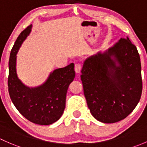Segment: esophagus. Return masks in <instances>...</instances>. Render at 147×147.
<instances>
[{
	"mask_svg": "<svg viewBox=\"0 0 147 147\" xmlns=\"http://www.w3.org/2000/svg\"><path fill=\"white\" fill-rule=\"evenodd\" d=\"M81 68H82V65H81V64H80V63H76L75 65V70L76 72V73L79 74L80 72Z\"/></svg>",
	"mask_w": 147,
	"mask_h": 147,
	"instance_id": "34e87169",
	"label": "esophagus"
}]
</instances>
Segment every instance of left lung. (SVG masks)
Listing matches in <instances>:
<instances>
[{"mask_svg":"<svg viewBox=\"0 0 147 147\" xmlns=\"http://www.w3.org/2000/svg\"><path fill=\"white\" fill-rule=\"evenodd\" d=\"M141 70L139 53L128 37L86 59L80 78L92 115L103 123L127 117L142 95Z\"/></svg>","mask_w":147,"mask_h":147,"instance_id":"1","label":"left lung"}]
</instances>
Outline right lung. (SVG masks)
<instances>
[{
	"instance_id": "obj_1",
	"label": "right lung",
	"mask_w": 147,
	"mask_h": 147,
	"mask_svg": "<svg viewBox=\"0 0 147 147\" xmlns=\"http://www.w3.org/2000/svg\"><path fill=\"white\" fill-rule=\"evenodd\" d=\"M32 25L20 34L12 48L8 63V92L16 109L31 122L50 125L60 118L65 108L66 94L75 77L74 63L50 72L44 83L35 87L23 84L17 75V55L31 32Z\"/></svg>"
}]
</instances>
